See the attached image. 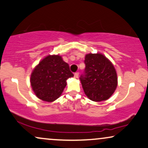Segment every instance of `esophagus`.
<instances>
[{"instance_id":"34e87169","label":"esophagus","mask_w":148,"mask_h":148,"mask_svg":"<svg viewBox=\"0 0 148 148\" xmlns=\"http://www.w3.org/2000/svg\"><path fill=\"white\" fill-rule=\"evenodd\" d=\"M79 73L76 72L75 74H74V78H75V79H77V78L79 77Z\"/></svg>"}]
</instances>
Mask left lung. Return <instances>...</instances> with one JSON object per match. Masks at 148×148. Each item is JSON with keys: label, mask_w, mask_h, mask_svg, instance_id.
<instances>
[{"label": "left lung", "mask_w": 148, "mask_h": 148, "mask_svg": "<svg viewBox=\"0 0 148 148\" xmlns=\"http://www.w3.org/2000/svg\"><path fill=\"white\" fill-rule=\"evenodd\" d=\"M85 74L80 80L85 95L90 100H108L118 85L116 69L112 62L100 53L88 54L85 57Z\"/></svg>", "instance_id": "left-lung-1"}]
</instances>
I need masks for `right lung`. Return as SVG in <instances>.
<instances>
[{
    "label": "right lung",
    "instance_id": "obj_1",
    "mask_svg": "<svg viewBox=\"0 0 148 148\" xmlns=\"http://www.w3.org/2000/svg\"><path fill=\"white\" fill-rule=\"evenodd\" d=\"M74 74L58 55H48L34 67L30 83L35 95L44 101L52 102L63 93L67 80Z\"/></svg>",
    "mask_w": 148,
    "mask_h": 148
}]
</instances>
